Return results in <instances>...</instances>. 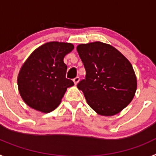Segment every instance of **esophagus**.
Listing matches in <instances>:
<instances>
[{
  "mask_svg": "<svg viewBox=\"0 0 156 156\" xmlns=\"http://www.w3.org/2000/svg\"><path fill=\"white\" fill-rule=\"evenodd\" d=\"M79 81H80V77L79 76H76V78H74V79H73V82H74V83H75V85H76L77 83H79Z\"/></svg>",
  "mask_w": 156,
  "mask_h": 156,
  "instance_id": "obj_1",
  "label": "esophagus"
}]
</instances>
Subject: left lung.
I'll return each instance as SVG.
<instances>
[{"label": "left lung", "instance_id": "1", "mask_svg": "<svg viewBox=\"0 0 156 156\" xmlns=\"http://www.w3.org/2000/svg\"><path fill=\"white\" fill-rule=\"evenodd\" d=\"M76 50L86 69L77 84L87 102L98 115H116L131 102L137 77L131 63L116 48L105 43L82 44Z\"/></svg>", "mask_w": 156, "mask_h": 156}]
</instances>
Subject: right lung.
Listing matches in <instances>:
<instances>
[{
    "mask_svg": "<svg viewBox=\"0 0 156 156\" xmlns=\"http://www.w3.org/2000/svg\"><path fill=\"white\" fill-rule=\"evenodd\" d=\"M70 43L48 42L37 48L26 60L18 75V88L24 102L37 111L48 113L61 103L67 88L65 56L73 50Z\"/></svg>",
    "mask_w": 156,
    "mask_h": 156,
    "instance_id": "add662e5",
    "label": "right lung"
}]
</instances>
